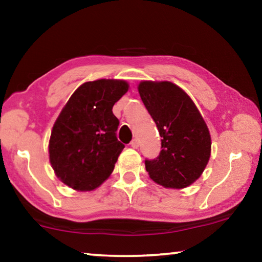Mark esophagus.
I'll list each match as a JSON object with an SVG mask.
<instances>
[{
  "label": "esophagus",
  "mask_w": 262,
  "mask_h": 262,
  "mask_svg": "<svg viewBox=\"0 0 262 262\" xmlns=\"http://www.w3.org/2000/svg\"><path fill=\"white\" fill-rule=\"evenodd\" d=\"M132 147L133 148H134V149H137V148H139V145H140V142H139V140H137V139H134V140H133L132 141Z\"/></svg>",
  "instance_id": "34e87169"
}]
</instances>
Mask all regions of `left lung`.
Returning a JSON list of instances; mask_svg holds the SVG:
<instances>
[{
    "mask_svg": "<svg viewBox=\"0 0 262 262\" xmlns=\"http://www.w3.org/2000/svg\"><path fill=\"white\" fill-rule=\"evenodd\" d=\"M139 92L162 137V150L145 159L155 183L185 188L202 174L209 161L211 139L202 115L189 96L176 84L143 81Z\"/></svg>",
    "mask_w": 262,
    "mask_h": 262,
    "instance_id": "obj_1",
    "label": "left lung"
}]
</instances>
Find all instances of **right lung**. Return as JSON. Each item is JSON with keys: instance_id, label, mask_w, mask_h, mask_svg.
I'll return each instance as SVG.
<instances>
[{"instance_id": "1", "label": "right lung", "mask_w": 262, "mask_h": 262, "mask_svg": "<svg viewBox=\"0 0 262 262\" xmlns=\"http://www.w3.org/2000/svg\"><path fill=\"white\" fill-rule=\"evenodd\" d=\"M128 91L120 79H98L77 88L62 108L50 139V162L62 183L92 190L112 173L125 148L117 139L113 105Z\"/></svg>"}]
</instances>
